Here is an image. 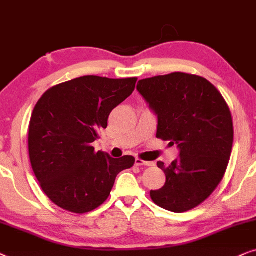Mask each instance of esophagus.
I'll use <instances>...</instances> for the list:
<instances>
[{
  "instance_id": "esophagus-1",
  "label": "esophagus",
  "mask_w": 256,
  "mask_h": 256,
  "mask_svg": "<svg viewBox=\"0 0 256 256\" xmlns=\"http://www.w3.org/2000/svg\"><path fill=\"white\" fill-rule=\"evenodd\" d=\"M134 165L136 166H153V162H144V160L137 158L134 160Z\"/></svg>"
}]
</instances>
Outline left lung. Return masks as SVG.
I'll use <instances>...</instances> for the list:
<instances>
[{
  "label": "left lung",
  "mask_w": 256,
  "mask_h": 256,
  "mask_svg": "<svg viewBox=\"0 0 256 256\" xmlns=\"http://www.w3.org/2000/svg\"><path fill=\"white\" fill-rule=\"evenodd\" d=\"M138 92L158 118L156 137L179 148V158L165 166L154 204L174 213L199 206L214 192L226 172L233 148V120L228 105L205 78L173 72L138 82Z\"/></svg>",
  "instance_id": "1"
}]
</instances>
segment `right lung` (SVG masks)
Here are the masks:
<instances>
[{"mask_svg": "<svg viewBox=\"0 0 256 256\" xmlns=\"http://www.w3.org/2000/svg\"><path fill=\"white\" fill-rule=\"evenodd\" d=\"M137 78L83 76L52 86L37 102L29 124V156L43 192L60 208L83 214L110 196L119 172L134 158L94 152L116 106L134 92Z\"/></svg>", "mask_w": 256, "mask_h": 256, "instance_id": "1", "label": "right lung"}]
</instances>
